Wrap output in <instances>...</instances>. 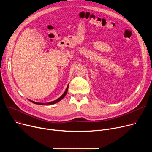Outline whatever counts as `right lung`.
<instances>
[{
    "mask_svg": "<svg viewBox=\"0 0 152 152\" xmlns=\"http://www.w3.org/2000/svg\"><path fill=\"white\" fill-rule=\"evenodd\" d=\"M68 86H69V85H68V86H67V87H66V89L65 92H64V93L63 94V95H61V96L60 97H59L58 99L55 100H54V101L50 102H48V103H39V102H36L32 101V100H29L31 101V102H33V103H35V104L41 105H52V104H54V103H56L58 102L59 101H60L61 99H63L64 97H65V96L66 95V93H67V91H68Z\"/></svg>",
    "mask_w": 152,
    "mask_h": 152,
    "instance_id": "add662e5",
    "label": "right lung"
}]
</instances>
